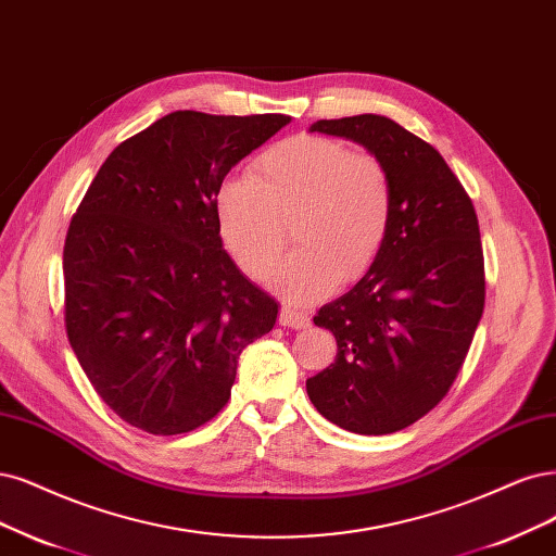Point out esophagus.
<instances>
[{"label":"esophagus","mask_w":556,"mask_h":556,"mask_svg":"<svg viewBox=\"0 0 556 556\" xmlns=\"http://www.w3.org/2000/svg\"><path fill=\"white\" fill-rule=\"evenodd\" d=\"M278 321H280V327H290V329H308L311 327V317L303 311L290 308V305H282Z\"/></svg>","instance_id":"obj_1"}]
</instances>
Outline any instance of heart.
Instances as JSON below:
<instances>
[{"instance_id": "obj_1", "label": "heart", "mask_w": 556, "mask_h": 556, "mask_svg": "<svg viewBox=\"0 0 556 556\" xmlns=\"http://www.w3.org/2000/svg\"><path fill=\"white\" fill-rule=\"evenodd\" d=\"M223 245L245 274H269L294 220L299 243L271 282L290 301L327 299L344 280L370 271L389 239L393 184L370 154L333 138L296 136L276 142L253 175L227 177L214 198Z\"/></svg>"}]
</instances>
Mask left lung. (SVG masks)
<instances>
[{
	"label": "left lung",
	"mask_w": 556,
	"mask_h": 556,
	"mask_svg": "<svg viewBox=\"0 0 556 556\" xmlns=\"http://www.w3.org/2000/svg\"><path fill=\"white\" fill-rule=\"evenodd\" d=\"M311 130L354 140L384 163L393 220L370 271L315 315L338 354L305 389L342 430L397 432L444 400L467 358L485 305L481 229L442 154L393 119L356 114Z\"/></svg>",
	"instance_id": "obj_1"
}]
</instances>
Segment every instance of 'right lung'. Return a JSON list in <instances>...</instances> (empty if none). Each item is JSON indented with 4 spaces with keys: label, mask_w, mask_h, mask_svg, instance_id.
Instances as JSON below:
<instances>
[{
    "label": "right lung",
    "mask_w": 556,
    "mask_h": 556,
    "mask_svg": "<svg viewBox=\"0 0 556 556\" xmlns=\"http://www.w3.org/2000/svg\"><path fill=\"white\" fill-rule=\"evenodd\" d=\"M290 124L285 114H165L122 142L71 218L64 324L93 391L132 428L169 437L229 400L239 354L278 303L225 251V175Z\"/></svg>",
    "instance_id": "1"
}]
</instances>
